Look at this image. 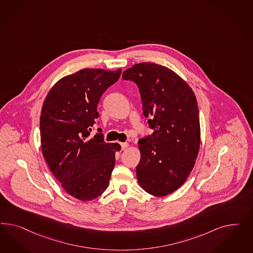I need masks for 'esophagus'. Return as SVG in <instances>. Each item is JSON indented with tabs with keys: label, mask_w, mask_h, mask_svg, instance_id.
Instances as JSON below:
<instances>
[{
	"label": "esophagus",
	"mask_w": 253,
	"mask_h": 253,
	"mask_svg": "<svg viewBox=\"0 0 253 253\" xmlns=\"http://www.w3.org/2000/svg\"><path fill=\"white\" fill-rule=\"evenodd\" d=\"M121 146H122V149L124 150V149H126L129 146V144L128 143H121Z\"/></svg>",
	"instance_id": "1"
}]
</instances>
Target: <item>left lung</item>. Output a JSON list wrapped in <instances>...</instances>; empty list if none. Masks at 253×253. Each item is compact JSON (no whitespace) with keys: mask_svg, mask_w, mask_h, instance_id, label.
Instances as JSON below:
<instances>
[{"mask_svg":"<svg viewBox=\"0 0 253 253\" xmlns=\"http://www.w3.org/2000/svg\"><path fill=\"white\" fill-rule=\"evenodd\" d=\"M123 79L137 84L143 113L153 133L138 141L140 186L155 197L180 188L194 168L200 145L199 107L191 87L171 69L135 64Z\"/></svg>","mask_w":253,"mask_h":253,"instance_id":"left-lung-1","label":"left lung"}]
</instances>
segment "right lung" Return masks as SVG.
Wrapping results in <instances>:
<instances>
[{
  "label": "right lung",
  "mask_w": 253,
  "mask_h": 253,
  "mask_svg": "<svg viewBox=\"0 0 253 253\" xmlns=\"http://www.w3.org/2000/svg\"><path fill=\"white\" fill-rule=\"evenodd\" d=\"M122 69H84L63 77L47 93L40 118L42 152L64 190L83 201L107 189L119 144L102 133L88 138L98 118L101 95L119 80Z\"/></svg>",
  "instance_id": "add662e5"
}]
</instances>
